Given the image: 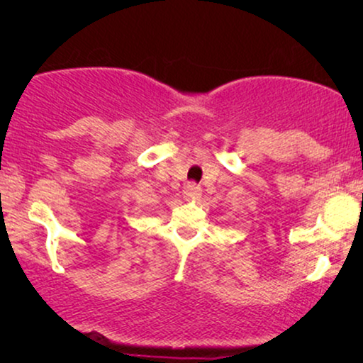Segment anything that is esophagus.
<instances>
[{
	"instance_id": "1",
	"label": "esophagus",
	"mask_w": 363,
	"mask_h": 363,
	"mask_svg": "<svg viewBox=\"0 0 363 363\" xmlns=\"http://www.w3.org/2000/svg\"><path fill=\"white\" fill-rule=\"evenodd\" d=\"M183 195H185V198H188V200H193V198H198L201 195V186L196 185V183H186L185 188H183Z\"/></svg>"
}]
</instances>
